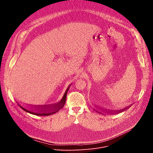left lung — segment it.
<instances>
[{
    "label": "left lung",
    "instance_id": "left-lung-1",
    "mask_svg": "<svg viewBox=\"0 0 153 153\" xmlns=\"http://www.w3.org/2000/svg\"><path fill=\"white\" fill-rule=\"evenodd\" d=\"M121 111H122V110H121ZM97 112H98V111H97ZM117 112H119V111H117V112L115 111V112H114V113H117Z\"/></svg>",
    "mask_w": 153,
    "mask_h": 153
}]
</instances>
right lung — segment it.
<instances>
[{
  "label": "right lung",
  "mask_w": 153,
  "mask_h": 153,
  "mask_svg": "<svg viewBox=\"0 0 153 153\" xmlns=\"http://www.w3.org/2000/svg\"><path fill=\"white\" fill-rule=\"evenodd\" d=\"M70 86H69L68 87V88L67 89L66 91H65L62 99H61V100L57 103V104L55 105H50V106H42L41 107L39 106H32V108L30 109V110H28V109H26L25 108H24V106L19 105L20 107L24 110V111L31 113L32 114L34 115H36V116H50L51 115L53 114H54L56 113H57V111H59L61 108H62L63 107V106L65 105V102H66V97H67V93L68 91V90L70 88Z\"/></svg>",
  "instance_id": "1"
}]
</instances>
